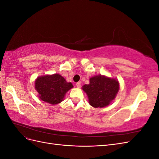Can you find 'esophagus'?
<instances>
[{"mask_svg":"<svg viewBox=\"0 0 159 159\" xmlns=\"http://www.w3.org/2000/svg\"><path fill=\"white\" fill-rule=\"evenodd\" d=\"M75 85H76V87H77V88H80L81 87V84H80V82H78V83H76Z\"/></svg>","mask_w":159,"mask_h":159,"instance_id":"obj_1","label":"esophagus"}]
</instances>
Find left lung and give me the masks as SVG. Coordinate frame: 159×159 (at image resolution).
I'll use <instances>...</instances> for the list:
<instances>
[{
  "mask_svg": "<svg viewBox=\"0 0 159 159\" xmlns=\"http://www.w3.org/2000/svg\"><path fill=\"white\" fill-rule=\"evenodd\" d=\"M82 89L87 94L89 103L95 108L107 107L115 99L119 90V82L116 78L97 75L89 78V84Z\"/></svg>",
  "mask_w": 159,
  "mask_h": 159,
  "instance_id": "8db88e82",
  "label": "left lung"
}]
</instances>
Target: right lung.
<instances>
[{
	"instance_id": "1",
	"label": "right lung",
	"mask_w": 159,
	"mask_h": 159,
	"mask_svg": "<svg viewBox=\"0 0 159 159\" xmlns=\"http://www.w3.org/2000/svg\"><path fill=\"white\" fill-rule=\"evenodd\" d=\"M38 98L47 103L56 105L64 100L66 93L74 88L59 74L39 76L34 82Z\"/></svg>"
}]
</instances>
